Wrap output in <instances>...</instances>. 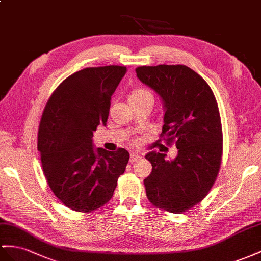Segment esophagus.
<instances>
[{"label":"esophagus","mask_w":261,"mask_h":261,"mask_svg":"<svg viewBox=\"0 0 261 261\" xmlns=\"http://www.w3.org/2000/svg\"><path fill=\"white\" fill-rule=\"evenodd\" d=\"M139 160H141V156H140L139 154H136V153H132V154L130 155V162L131 163H135V162L139 161Z\"/></svg>","instance_id":"34e87169"}]
</instances>
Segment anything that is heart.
Here are the masks:
<instances>
[{
	"instance_id": "1",
	"label": "heart",
	"mask_w": 261,
	"mask_h": 261,
	"mask_svg": "<svg viewBox=\"0 0 261 261\" xmlns=\"http://www.w3.org/2000/svg\"><path fill=\"white\" fill-rule=\"evenodd\" d=\"M142 100H151L153 101V96L152 93L146 90V89H142V88H136L133 89L129 96V101H142ZM138 142L136 140H133L132 144H137Z\"/></svg>"
}]
</instances>
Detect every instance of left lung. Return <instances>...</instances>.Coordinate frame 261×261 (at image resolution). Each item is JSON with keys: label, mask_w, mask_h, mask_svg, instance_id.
Instances as JSON below:
<instances>
[{"label": "left lung", "mask_w": 261, "mask_h": 261, "mask_svg": "<svg viewBox=\"0 0 261 261\" xmlns=\"http://www.w3.org/2000/svg\"><path fill=\"white\" fill-rule=\"evenodd\" d=\"M136 72L163 100L160 140L178 151L173 161L162 153L146 154L152 164L144 179L146 197L156 208L181 214L207 196L220 169L223 130L216 98L208 84L185 65L141 66Z\"/></svg>", "instance_id": "1"}]
</instances>
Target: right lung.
<instances>
[{
	"instance_id": "add662e5",
	"label": "right lung",
	"mask_w": 261,
	"mask_h": 261,
	"mask_svg": "<svg viewBox=\"0 0 261 261\" xmlns=\"http://www.w3.org/2000/svg\"><path fill=\"white\" fill-rule=\"evenodd\" d=\"M125 66L84 68L59 85L46 103L37 149L50 190L68 208L90 213L110 200L130 154L92 148L93 131L106 125L110 100Z\"/></svg>"
}]
</instances>
